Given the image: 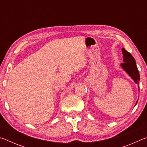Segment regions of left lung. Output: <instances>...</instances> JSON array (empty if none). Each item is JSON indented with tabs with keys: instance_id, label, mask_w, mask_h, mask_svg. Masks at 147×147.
<instances>
[{
	"instance_id": "left-lung-1",
	"label": "left lung",
	"mask_w": 147,
	"mask_h": 147,
	"mask_svg": "<svg viewBox=\"0 0 147 147\" xmlns=\"http://www.w3.org/2000/svg\"><path fill=\"white\" fill-rule=\"evenodd\" d=\"M122 53H123V54L124 63H121V68L128 74L129 76L134 81V82L136 84H138V86L139 88V80H140V75H139L138 67H137L135 59H134V57L131 56V54L130 53L126 51L124 48L122 49ZM138 100L136 101V105L137 103H138Z\"/></svg>"
}]
</instances>
